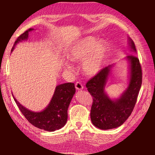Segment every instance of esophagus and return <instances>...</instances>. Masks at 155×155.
<instances>
[{
    "mask_svg": "<svg viewBox=\"0 0 155 155\" xmlns=\"http://www.w3.org/2000/svg\"><path fill=\"white\" fill-rule=\"evenodd\" d=\"M75 87L77 90H83V86L82 83H81L77 82L75 83Z\"/></svg>",
    "mask_w": 155,
    "mask_h": 155,
    "instance_id": "34e87169",
    "label": "esophagus"
}]
</instances>
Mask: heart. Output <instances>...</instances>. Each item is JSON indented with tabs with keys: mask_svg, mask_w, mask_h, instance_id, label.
<instances>
[{
	"mask_svg": "<svg viewBox=\"0 0 155 155\" xmlns=\"http://www.w3.org/2000/svg\"><path fill=\"white\" fill-rule=\"evenodd\" d=\"M109 52L108 44L104 41L98 43L91 37L82 38L77 41L68 52V58L72 61L83 60L82 68L85 74L94 76L101 71ZM65 67L68 70L71 66L65 63Z\"/></svg>",
	"mask_w": 155,
	"mask_h": 155,
	"instance_id": "heart-1",
	"label": "heart"
}]
</instances>
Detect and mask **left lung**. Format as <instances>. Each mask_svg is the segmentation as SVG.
I'll return each mask as SVG.
<instances>
[{"label":"left lung","instance_id":"8db88e82","mask_svg":"<svg viewBox=\"0 0 155 155\" xmlns=\"http://www.w3.org/2000/svg\"><path fill=\"white\" fill-rule=\"evenodd\" d=\"M131 49L136 52L135 43L129 39ZM130 62V77L128 87L118 99H110L104 92L111 65L102 69L89 80L86 87L93 98L90 117L92 124L100 129L107 130L121 126L134 109L142 83L140 60L133 54L127 56Z\"/></svg>","mask_w":155,"mask_h":155}]
</instances>
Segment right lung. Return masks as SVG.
<instances>
[{
	"label": "right lung",
	"mask_w": 155,
	"mask_h": 155,
	"mask_svg": "<svg viewBox=\"0 0 155 155\" xmlns=\"http://www.w3.org/2000/svg\"><path fill=\"white\" fill-rule=\"evenodd\" d=\"M33 28H29L18 37L15 41L12 51L15 45L28 38V32ZM74 84L67 83L57 85L51 101L46 108L40 112H33L26 109L18 103L14 97L20 111L25 118L35 127L47 131L59 130L65 124L68 120V109L73 96L75 94Z\"/></svg>",
	"instance_id": "add662e5"
}]
</instances>
